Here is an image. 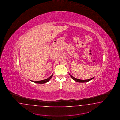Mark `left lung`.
<instances>
[{
  "label": "left lung",
  "mask_w": 120,
  "mask_h": 120,
  "mask_svg": "<svg viewBox=\"0 0 120 120\" xmlns=\"http://www.w3.org/2000/svg\"><path fill=\"white\" fill-rule=\"evenodd\" d=\"M69 75L71 77V78H72L73 80H75V81H76L77 82H79V83H85V82H88V81H90L91 80L93 79V78H94V77H93V78H91L90 79H88V80H80V79H78L77 78H75L74 77H73L72 75H71L70 74H69Z\"/></svg>",
  "instance_id": "8db88e82"
}]
</instances>
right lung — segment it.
Returning a JSON list of instances; mask_svg holds the SVG:
<instances>
[{
	"label": "right lung",
	"mask_w": 120,
	"mask_h": 120,
	"mask_svg": "<svg viewBox=\"0 0 120 120\" xmlns=\"http://www.w3.org/2000/svg\"><path fill=\"white\" fill-rule=\"evenodd\" d=\"M53 73L52 74V75L49 77H48V78L45 79V80H40V81H33V80H30L33 82L35 83H40V84H42V83H45L48 82V81H49V80H50L51 78L53 76Z\"/></svg>",
	"instance_id": "obj_1"
}]
</instances>
